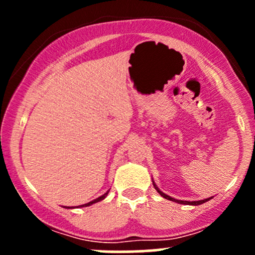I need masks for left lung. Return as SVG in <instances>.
I'll return each instance as SVG.
<instances>
[{"label": "left lung", "mask_w": 255, "mask_h": 255, "mask_svg": "<svg viewBox=\"0 0 255 255\" xmlns=\"http://www.w3.org/2000/svg\"><path fill=\"white\" fill-rule=\"evenodd\" d=\"M152 183H153V187H154V189H156V191L159 193L160 195H162L163 198H165V199H168V200H170V201H174V203H177V204H183V205H194V206H197V205H201V204H204V203H206V201H209L210 199H212V197L211 198H207V199H204V200H198V201H187V200H177V199H174V198H171V197H169V195H166L165 193H163L162 191H160L159 188H158L157 187V184L153 182V181H152Z\"/></svg>", "instance_id": "obj_1"}]
</instances>
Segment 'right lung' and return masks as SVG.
<instances>
[{"label":"right lung","instance_id":"1","mask_svg":"<svg viewBox=\"0 0 255 255\" xmlns=\"http://www.w3.org/2000/svg\"><path fill=\"white\" fill-rule=\"evenodd\" d=\"M108 193H109V191H108L107 193H104V194H103V195H101V197H99V198L95 199V200L90 201V203H87V204L80 205V206H78V207H86V206H91V205H92V204L98 203V201H101V200H103V199H105V197H107V195H108ZM64 207H66V209H73V207H67V206H64Z\"/></svg>","mask_w":255,"mask_h":255}]
</instances>
